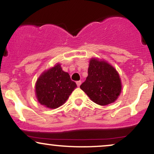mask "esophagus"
I'll use <instances>...</instances> for the list:
<instances>
[{
    "mask_svg": "<svg viewBox=\"0 0 154 154\" xmlns=\"http://www.w3.org/2000/svg\"><path fill=\"white\" fill-rule=\"evenodd\" d=\"M77 87H79V86H80V85H81V83H82V82H81V81H77Z\"/></svg>",
    "mask_w": 154,
    "mask_h": 154,
    "instance_id": "esophagus-1",
    "label": "esophagus"
}]
</instances>
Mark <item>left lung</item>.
Returning a JSON list of instances; mask_svg holds the SVG:
<instances>
[{
    "label": "left lung",
    "mask_w": 154,
    "mask_h": 154,
    "mask_svg": "<svg viewBox=\"0 0 154 154\" xmlns=\"http://www.w3.org/2000/svg\"><path fill=\"white\" fill-rule=\"evenodd\" d=\"M88 73L81 89L98 105L114 103L122 91L121 79L115 69L106 61L91 59Z\"/></svg>",
    "instance_id": "1"
}]
</instances>
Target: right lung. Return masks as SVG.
Masks as SVG:
<instances>
[{
  "instance_id": "add662e5",
  "label": "right lung",
  "mask_w": 154,
  "mask_h": 154,
  "mask_svg": "<svg viewBox=\"0 0 154 154\" xmlns=\"http://www.w3.org/2000/svg\"><path fill=\"white\" fill-rule=\"evenodd\" d=\"M77 88L67 72H63L57 63L39 77L35 85V93L38 102L49 109L61 106Z\"/></svg>"
}]
</instances>
